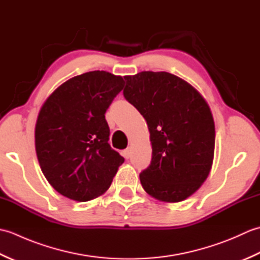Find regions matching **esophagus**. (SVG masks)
Instances as JSON below:
<instances>
[{
	"label": "esophagus",
	"instance_id": "obj_1",
	"mask_svg": "<svg viewBox=\"0 0 260 260\" xmlns=\"http://www.w3.org/2000/svg\"><path fill=\"white\" fill-rule=\"evenodd\" d=\"M129 155H131V148H129V147H127L126 150H124V151H123V156H124L125 158H128V157H129Z\"/></svg>",
	"mask_w": 260,
	"mask_h": 260
}]
</instances>
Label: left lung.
Wrapping results in <instances>:
<instances>
[{
  "instance_id": "obj_1",
  "label": "left lung",
  "mask_w": 260,
  "mask_h": 260,
  "mask_svg": "<svg viewBox=\"0 0 260 260\" xmlns=\"http://www.w3.org/2000/svg\"><path fill=\"white\" fill-rule=\"evenodd\" d=\"M124 78V97L150 131L152 161L140 174L143 189L159 201H183L212 167L215 131L209 105L196 88L165 71Z\"/></svg>"
}]
</instances>
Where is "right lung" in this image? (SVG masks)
<instances>
[{
    "label": "right lung",
    "instance_id": "add662e5",
    "mask_svg": "<svg viewBox=\"0 0 260 260\" xmlns=\"http://www.w3.org/2000/svg\"><path fill=\"white\" fill-rule=\"evenodd\" d=\"M124 87L107 71H89L59 86L43 104L36 124V152L42 173L71 200H92L108 190L124 157L108 144L105 113Z\"/></svg>",
    "mask_w": 260,
    "mask_h": 260
}]
</instances>
